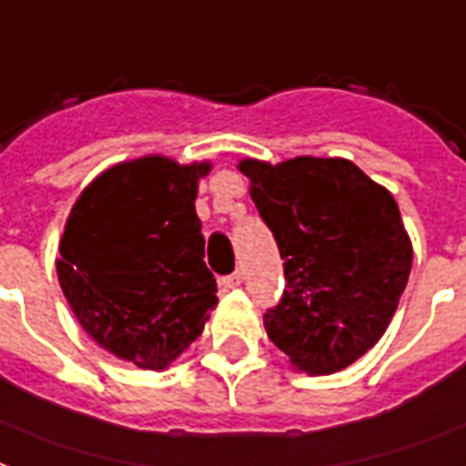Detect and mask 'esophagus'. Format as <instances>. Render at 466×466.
Segmentation results:
<instances>
[{
    "mask_svg": "<svg viewBox=\"0 0 466 466\" xmlns=\"http://www.w3.org/2000/svg\"><path fill=\"white\" fill-rule=\"evenodd\" d=\"M239 284H242V271H234V274H227V277L219 279V286H222L224 291L227 289H237Z\"/></svg>",
    "mask_w": 466,
    "mask_h": 466,
    "instance_id": "1",
    "label": "esophagus"
}]
</instances>
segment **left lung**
I'll list each match as a JSON object with an SVG mask.
<instances>
[{"label":"left lung","instance_id":"8db88e82","mask_svg":"<svg viewBox=\"0 0 466 466\" xmlns=\"http://www.w3.org/2000/svg\"><path fill=\"white\" fill-rule=\"evenodd\" d=\"M239 170L284 259L268 339L303 373L343 370L378 343L408 284L412 247L395 199L340 157Z\"/></svg>","mask_w":466,"mask_h":466}]
</instances>
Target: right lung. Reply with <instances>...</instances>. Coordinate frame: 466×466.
I'll return each mask as SVG.
<instances>
[{
	"label": "right lung",
	"mask_w": 466,
	"mask_h": 466,
	"mask_svg": "<svg viewBox=\"0 0 466 466\" xmlns=\"http://www.w3.org/2000/svg\"><path fill=\"white\" fill-rule=\"evenodd\" d=\"M209 165L150 155L110 167L76 199L58 244V284L98 346L165 368L217 306L205 264L198 180Z\"/></svg>",
	"instance_id": "add662e5"
}]
</instances>
